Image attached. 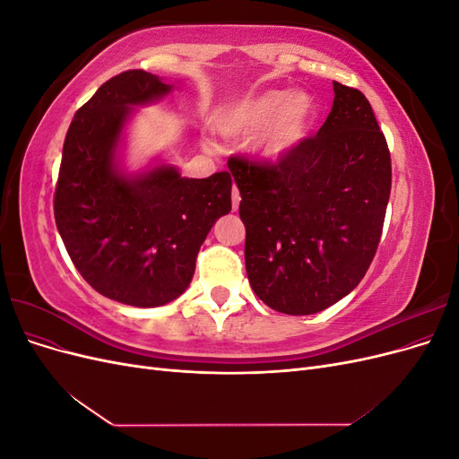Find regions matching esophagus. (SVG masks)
Masks as SVG:
<instances>
[{"label":"esophagus","mask_w":459,"mask_h":459,"mask_svg":"<svg viewBox=\"0 0 459 459\" xmlns=\"http://www.w3.org/2000/svg\"><path fill=\"white\" fill-rule=\"evenodd\" d=\"M231 201H233V211H238L239 201H241V195H239V189L238 187H233V191H231Z\"/></svg>","instance_id":"esophagus-1"}]
</instances>
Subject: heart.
<instances>
[{"label": "heart", "instance_id": "obj_1", "mask_svg": "<svg viewBox=\"0 0 459 459\" xmlns=\"http://www.w3.org/2000/svg\"><path fill=\"white\" fill-rule=\"evenodd\" d=\"M317 118V101L307 90L273 88L241 97L218 108L214 126L228 140L258 134L255 155L277 162L293 155L308 140Z\"/></svg>", "mask_w": 459, "mask_h": 459}]
</instances>
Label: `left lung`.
I'll return each mask as SVG.
<instances>
[{
  "instance_id": "obj_1",
  "label": "left lung",
  "mask_w": 459,
  "mask_h": 459,
  "mask_svg": "<svg viewBox=\"0 0 459 459\" xmlns=\"http://www.w3.org/2000/svg\"><path fill=\"white\" fill-rule=\"evenodd\" d=\"M316 137L272 166L231 157L248 283L270 308L308 316L362 281L391 195V155L366 95L333 82Z\"/></svg>"
}]
</instances>
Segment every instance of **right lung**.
<instances>
[{
    "mask_svg": "<svg viewBox=\"0 0 459 459\" xmlns=\"http://www.w3.org/2000/svg\"><path fill=\"white\" fill-rule=\"evenodd\" d=\"M179 82L126 71L95 91L71 122L55 189V221L82 277L107 299L155 308L195 273L208 231L231 211V176L186 178L162 157L128 170L126 137L137 107Z\"/></svg>",
    "mask_w": 459,
    "mask_h": 459,
    "instance_id": "1",
    "label": "right lung"
}]
</instances>
